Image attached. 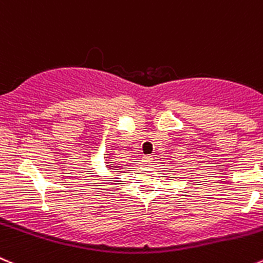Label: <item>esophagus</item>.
Here are the masks:
<instances>
[{
	"label": "esophagus",
	"instance_id": "obj_1",
	"mask_svg": "<svg viewBox=\"0 0 263 263\" xmlns=\"http://www.w3.org/2000/svg\"><path fill=\"white\" fill-rule=\"evenodd\" d=\"M152 160H154V159H152V156H143V157H142V161H143L146 165L151 164Z\"/></svg>",
	"mask_w": 263,
	"mask_h": 263
}]
</instances>
